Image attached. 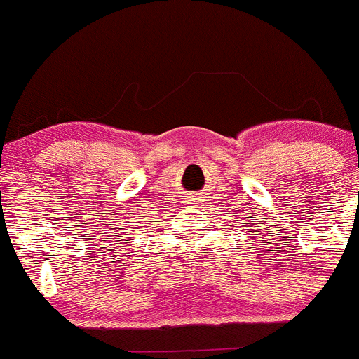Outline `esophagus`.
<instances>
[{
	"label": "esophagus",
	"instance_id": "esophagus-1",
	"mask_svg": "<svg viewBox=\"0 0 359 359\" xmlns=\"http://www.w3.org/2000/svg\"><path fill=\"white\" fill-rule=\"evenodd\" d=\"M187 200H189V202H195L196 198H193V196H187Z\"/></svg>",
	"mask_w": 359,
	"mask_h": 359
}]
</instances>
